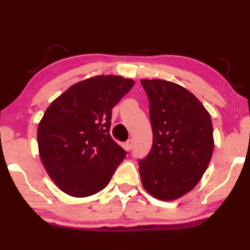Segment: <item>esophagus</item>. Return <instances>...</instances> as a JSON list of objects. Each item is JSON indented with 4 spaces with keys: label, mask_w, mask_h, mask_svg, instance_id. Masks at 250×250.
Wrapping results in <instances>:
<instances>
[{
    "label": "esophagus",
    "mask_w": 250,
    "mask_h": 250,
    "mask_svg": "<svg viewBox=\"0 0 250 250\" xmlns=\"http://www.w3.org/2000/svg\"><path fill=\"white\" fill-rule=\"evenodd\" d=\"M125 149L131 150L133 148V140L132 139H129L128 142L125 144Z\"/></svg>",
    "instance_id": "34e87169"
}]
</instances>
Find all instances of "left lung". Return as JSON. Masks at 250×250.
Wrapping results in <instances>:
<instances>
[{"label": "left lung", "mask_w": 250, "mask_h": 250, "mask_svg": "<svg viewBox=\"0 0 250 250\" xmlns=\"http://www.w3.org/2000/svg\"><path fill=\"white\" fill-rule=\"evenodd\" d=\"M140 83L153 130L152 149L138 162L142 184L157 199H178L195 188L212 159V119L185 87L162 79Z\"/></svg>", "instance_id": "8db88e82"}]
</instances>
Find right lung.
Returning a JSON list of instances; mask_svg holds the SVG:
<instances>
[{
    "mask_svg": "<svg viewBox=\"0 0 250 250\" xmlns=\"http://www.w3.org/2000/svg\"><path fill=\"white\" fill-rule=\"evenodd\" d=\"M132 79L96 76L77 83L52 102L38 125L45 170L63 192L87 197L103 190L126 152L110 135L112 108Z\"/></svg>",
    "mask_w": 250,
    "mask_h": 250,
    "instance_id": "right-lung-1",
    "label": "right lung"
}]
</instances>
